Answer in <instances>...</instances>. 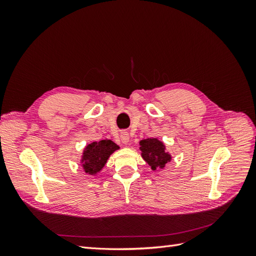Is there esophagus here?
Masks as SVG:
<instances>
[{
	"label": "esophagus",
	"instance_id": "34e87169",
	"mask_svg": "<svg viewBox=\"0 0 256 256\" xmlns=\"http://www.w3.org/2000/svg\"><path fill=\"white\" fill-rule=\"evenodd\" d=\"M120 141L124 144H127L129 142V134L127 131H122L120 132Z\"/></svg>",
	"mask_w": 256,
	"mask_h": 256
}]
</instances>
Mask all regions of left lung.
Wrapping results in <instances>:
<instances>
[{"mask_svg": "<svg viewBox=\"0 0 256 256\" xmlns=\"http://www.w3.org/2000/svg\"><path fill=\"white\" fill-rule=\"evenodd\" d=\"M140 150L142 158L148 164L152 171L164 168L172 156L166 150L164 143L156 138H145L140 141Z\"/></svg>", "mask_w": 256, "mask_h": 256, "instance_id": "left-lung-1", "label": "left lung"}]
</instances>
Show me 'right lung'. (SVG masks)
<instances>
[{"label":"right lung","instance_id":"1","mask_svg":"<svg viewBox=\"0 0 256 256\" xmlns=\"http://www.w3.org/2000/svg\"><path fill=\"white\" fill-rule=\"evenodd\" d=\"M118 148L120 146L118 144L108 138L88 144L80 160L83 171L88 175L95 176L104 168L111 154Z\"/></svg>","mask_w":256,"mask_h":256}]
</instances>
